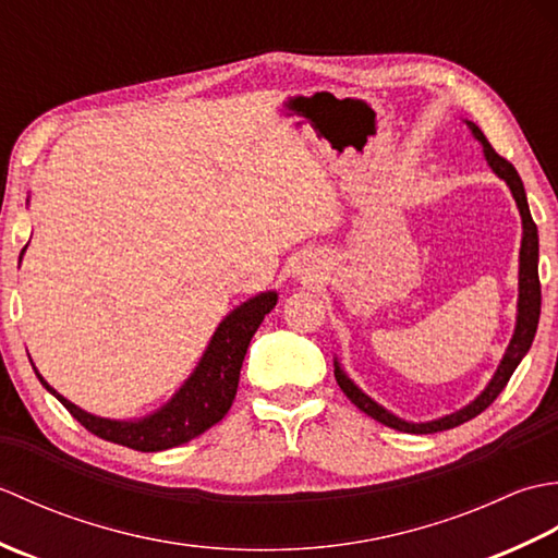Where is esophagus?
Returning a JSON list of instances; mask_svg holds the SVG:
<instances>
[{
	"mask_svg": "<svg viewBox=\"0 0 558 558\" xmlns=\"http://www.w3.org/2000/svg\"><path fill=\"white\" fill-rule=\"evenodd\" d=\"M298 276H300L302 280H314V278L318 276L316 260H302L300 268H298Z\"/></svg>",
	"mask_w": 558,
	"mask_h": 558,
	"instance_id": "34e87169",
	"label": "esophagus"
}]
</instances>
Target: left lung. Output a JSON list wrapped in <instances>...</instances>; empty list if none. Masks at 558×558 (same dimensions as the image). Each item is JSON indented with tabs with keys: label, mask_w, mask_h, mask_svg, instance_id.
<instances>
[{
	"label": "left lung",
	"mask_w": 558,
	"mask_h": 558,
	"mask_svg": "<svg viewBox=\"0 0 558 558\" xmlns=\"http://www.w3.org/2000/svg\"><path fill=\"white\" fill-rule=\"evenodd\" d=\"M472 134L477 136L480 144L484 146V156H487L492 170L506 180V184L511 186L515 204L520 208V216H523V246H520V300H518V326H515V333L511 345H508L501 366L496 369L492 384L484 388V393L475 400L470 402L468 408H462L460 412L448 414L444 420H436V422H426V424H410V422H402L393 414L386 412L381 405H376V402L364 396L362 390L354 386L350 378L340 372V366L336 364V381L342 388V393H345L354 405H357L364 414H369L376 422H381L390 429H398V432H408V434H436V432H446V429H453V426H460L470 422L472 417H477L480 412L487 410L492 402L499 398L501 390L506 388V384L511 381V376L515 372V366L520 364V360L525 357V352L530 350L532 340H535L537 333V324H539V306H542V288H539V272H537V258H539V236H537V225L530 216V208H527V198H525V186L523 180H520L518 170L513 168L511 162H508L504 156H499L489 144V138L482 134V129L477 124L468 122Z\"/></svg>",
	"instance_id": "left-lung-1"
}]
</instances>
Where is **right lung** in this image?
<instances>
[{
    "label": "right lung",
    "mask_w": 558,
    "mask_h": 558,
    "mask_svg": "<svg viewBox=\"0 0 558 558\" xmlns=\"http://www.w3.org/2000/svg\"><path fill=\"white\" fill-rule=\"evenodd\" d=\"M276 292H264L258 298L244 302L240 310H234L216 330L204 360L196 366L192 378L180 388V393L162 410L138 422L93 417V414L71 405L66 398L47 386L40 374L38 378L71 412V417L81 426H86L90 434L105 438V441L134 448L141 450V453H156V450L182 446L210 429L213 424H218L228 414L236 396V384H240V369L248 342H252L256 328L272 306H276Z\"/></svg>",
    "instance_id": "1"
}]
</instances>
